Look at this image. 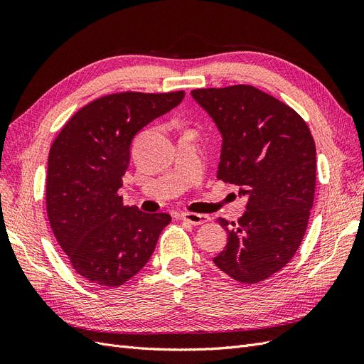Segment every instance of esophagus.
<instances>
[{
    "label": "esophagus",
    "instance_id": "34e87169",
    "mask_svg": "<svg viewBox=\"0 0 364 364\" xmlns=\"http://www.w3.org/2000/svg\"><path fill=\"white\" fill-rule=\"evenodd\" d=\"M182 218H183V222L190 223V225H194V226L203 225V223H206V222H209V220H211V217H209V215L196 214V213H183Z\"/></svg>",
    "mask_w": 364,
    "mask_h": 364
}]
</instances>
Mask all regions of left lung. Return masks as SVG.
<instances>
[{"mask_svg": "<svg viewBox=\"0 0 364 364\" xmlns=\"http://www.w3.org/2000/svg\"><path fill=\"white\" fill-rule=\"evenodd\" d=\"M191 95L222 134L217 179L247 199L237 223L218 218L228 243L213 261L238 282H261L293 258L305 235L316 188L311 132L290 106L249 85Z\"/></svg>", "mask_w": 364, "mask_h": 364, "instance_id": "1", "label": "left lung"}]
</instances>
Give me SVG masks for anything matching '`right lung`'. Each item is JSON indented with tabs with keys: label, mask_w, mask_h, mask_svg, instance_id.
Returning <instances> with one entry per match:
<instances>
[{
	"label": "right lung",
	"mask_w": 364,
	"mask_h": 364,
	"mask_svg": "<svg viewBox=\"0 0 364 364\" xmlns=\"http://www.w3.org/2000/svg\"><path fill=\"white\" fill-rule=\"evenodd\" d=\"M185 97L119 92L83 106L54 139L47 171V214L74 270L92 284L118 287L146 266L165 213L124 206L118 190L138 132Z\"/></svg>",
	"instance_id": "right-lung-1"
}]
</instances>
